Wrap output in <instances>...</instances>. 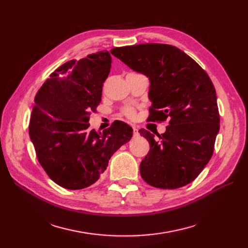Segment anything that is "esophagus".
<instances>
[{
  "instance_id": "esophagus-1",
  "label": "esophagus",
  "mask_w": 248,
  "mask_h": 248,
  "mask_svg": "<svg viewBox=\"0 0 248 248\" xmlns=\"http://www.w3.org/2000/svg\"><path fill=\"white\" fill-rule=\"evenodd\" d=\"M140 137V132L139 129L136 126H133V138H139Z\"/></svg>"
}]
</instances>
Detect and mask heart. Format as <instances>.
Instances as JSON below:
<instances>
[{"mask_svg":"<svg viewBox=\"0 0 248 248\" xmlns=\"http://www.w3.org/2000/svg\"><path fill=\"white\" fill-rule=\"evenodd\" d=\"M125 114L127 116H129V117H133L134 116V110H133V108H127L125 110Z\"/></svg>","mask_w":248,"mask_h":248,"instance_id":"1","label":"heart"}]
</instances>
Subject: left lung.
<instances>
[{
    "instance_id": "left-lung-1",
    "label": "left lung",
    "mask_w": 248,
    "mask_h": 248,
    "mask_svg": "<svg viewBox=\"0 0 248 248\" xmlns=\"http://www.w3.org/2000/svg\"><path fill=\"white\" fill-rule=\"evenodd\" d=\"M111 55L150 81L151 121L169 119L159 140L148 130L139 132L150 144L140 164L141 178L151 186L175 189L192 182L213 154L219 114L214 86L188 55L161 43L115 47Z\"/></svg>"
}]
</instances>
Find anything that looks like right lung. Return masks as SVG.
Masks as SVG:
<instances>
[{
    "instance_id": "obj_1",
    "label": "right lung",
    "mask_w": 248,
    "mask_h": 248,
    "mask_svg": "<svg viewBox=\"0 0 248 248\" xmlns=\"http://www.w3.org/2000/svg\"><path fill=\"white\" fill-rule=\"evenodd\" d=\"M110 66L107 50L71 60L50 74L35 97L30 139L41 167L66 189L94 184L112 154L132 138V128L122 121L102 132L89 128Z\"/></svg>"
}]
</instances>
